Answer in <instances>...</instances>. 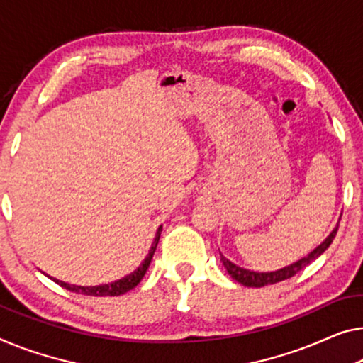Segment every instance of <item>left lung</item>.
I'll return each instance as SVG.
<instances>
[{
  "mask_svg": "<svg viewBox=\"0 0 363 363\" xmlns=\"http://www.w3.org/2000/svg\"><path fill=\"white\" fill-rule=\"evenodd\" d=\"M337 228H339V225L331 231V235H329L326 240H324L321 245L316 247V250H313L310 254H308V256L301 257L300 261L290 264V266H286L284 269L274 270V272H254V270H247L245 267L236 266V264L228 261V259H226L221 252H220V257H221V262H223L225 269L228 270V274L236 280V282H240L241 285H246V286H254V289H259V286H266V285L282 282V280H286V279L294 277L295 274H298L303 267H306L308 264H311L315 259L320 257L329 246H331L334 236H336V233H337Z\"/></svg>",
  "mask_w": 363,
  "mask_h": 363,
  "instance_id": "1",
  "label": "left lung"
}]
</instances>
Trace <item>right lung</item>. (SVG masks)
<instances>
[{"instance_id":"add662e5","label":"right lung","mask_w":363,"mask_h":363,"mask_svg":"<svg viewBox=\"0 0 363 363\" xmlns=\"http://www.w3.org/2000/svg\"><path fill=\"white\" fill-rule=\"evenodd\" d=\"M161 230H163V226H160L158 231H156L155 241H153V245H151L150 252H148V256L145 257V261L140 264V266L135 269L132 274H128V275H125V277L116 280V282L94 285V286H81V285H72V284L63 282V280L53 279V277H50V275H47V277H50L53 282L58 284L60 286H63V289L73 291V294H79V295H88V296H118V295H122V294H127L128 290L135 289V286H137L140 282H142L143 275L147 274L151 259H153V254L156 251V246H158Z\"/></svg>"}]
</instances>
